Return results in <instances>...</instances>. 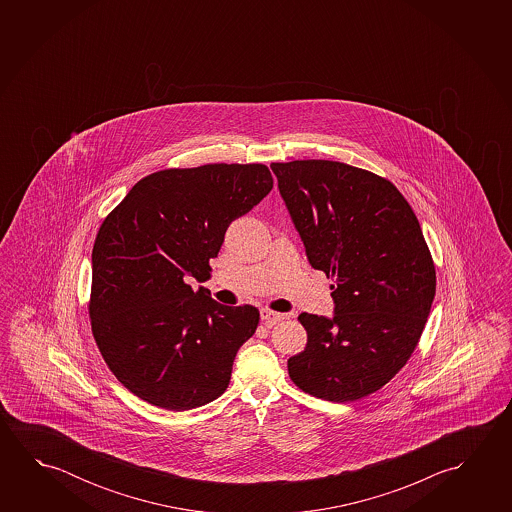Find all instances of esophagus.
I'll return each instance as SVG.
<instances>
[{"label":"esophagus","instance_id":"esophagus-1","mask_svg":"<svg viewBox=\"0 0 512 512\" xmlns=\"http://www.w3.org/2000/svg\"><path fill=\"white\" fill-rule=\"evenodd\" d=\"M260 319L268 325V327H273V325H277L280 321H284L285 314H280V312H273V310L262 309L260 310Z\"/></svg>","mask_w":512,"mask_h":512}]
</instances>
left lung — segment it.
Returning a JSON list of instances; mask_svg holds the SVG:
<instances>
[{
  "label": "left lung",
  "mask_w": 512,
  "mask_h": 512,
  "mask_svg": "<svg viewBox=\"0 0 512 512\" xmlns=\"http://www.w3.org/2000/svg\"><path fill=\"white\" fill-rule=\"evenodd\" d=\"M310 266L334 278V316L303 312L289 377L327 402L375 393L405 366L436 296L418 218L389 180L334 160L273 162Z\"/></svg>",
  "instance_id": "8db88e82"
}]
</instances>
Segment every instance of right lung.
Returning a JSON list of instances; mask_svg holds the SVG:
<instances>
[{
    "label": "right lung",
    "instance_id": "1",
    "mask_svg": "<svg viewBox=\"0 0 512 512\" xmlns=\"http://www.w3.org/2000/svg\"><path fill=\"white\" fill-rule=\"evenodd\" d=\"M273 189L264 164H207L144 176L101 223L89 316L103 359L144 402L189 411L230 384L259 310L227 307L185 277L209 280L234 219Z\"/></svg>",
    "mask_w": 512,
    "mask_h": 512
}]
</instances>
